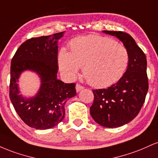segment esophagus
Segmentation results:
<instances>
[{
    "label": "esophagus",
    "mask_w": 158,
    "mask_h": 158,
    "mask_svg": "<svg viewBox=\"0 0 158 158\" xmlns=\"http://www.w3.org/2000/svg\"><path fill=\"white\" fill-rule=\"evenodd\" d=\"M83 89H84V87L81 86V85L79 84H77V85H76V90H77V93H79V91H81V90Z\"/></svg>",
    "instance_id": "34e87169"
}]
</instances>
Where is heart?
Listing matches in <instances>:
<instances>
[{"instance_id":"1","label":"heart","mask_w":158,"mask_h":158,"mask_svg":"<svg viewBox=\"0 0 158 158\" xmlns=\"http://www.w3.org/2000/svg\"><path fill=\"white\" fill-rule=\"evenodd\" d=\"M70 52L61 48L58 54L59 68L69 80L75 79L82 67L90 85L106 88L117 82L126 72L129 53L124 45L106 36L90 34L70 43Z\"/></svg>"}]
</instances>
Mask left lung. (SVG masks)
I'll list each match as a JSON object with an SVG mask.
<instances>
[{"mask_svg":"<svg viewBox=\"0 0 158 158\" xmlns=\"http://www.w3.org/2000/svg\"><path fill=\"white\" fill-rule=\"evenodd\" d=\"M102 32L122 41L129 53V62L117 83L106 89L93 90L94 101L90 112L94 120L100 126L117 128L135 119L144 103L148 89L147 61L130 35L120 31Z\"/></svg>","mask_w":158,"mask_h":158,"instance_id":"1","label":"left lung"}]
</instances>
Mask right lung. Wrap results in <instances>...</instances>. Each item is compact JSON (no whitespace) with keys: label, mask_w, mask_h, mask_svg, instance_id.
Segmentation results:
<instances>
[{"label":"right lung","mask_w":158,"mask_h":158,"mask_svg":"<svg viewBox=\"0 0 158 158\" xmlns=\"http://www.w3.org/2000/svg\"><path fill=\"white\" fill-rule=\"evenodd\" d=\"M64 34L27 40L11 61L10 100L21 119L35 129H49L61 123L65 115V103L77 95L74 83L67 84L57 79L58 41ZM25 71L33 72L40 79V89L32 97L21 94L17 83Z\"/></svg>","instance_id":"1"}]
</instances>
